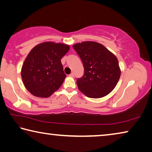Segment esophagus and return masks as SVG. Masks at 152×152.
Masks as SVG:
<instances>
[{"label": "esophagus", "instance_id": "obj_1", "mask_svg": "<svg viewBox=\"0 0 152 152\" xmlns=\"http://www.w3.org/2000/svg\"><path fill=\"white\" fill-rule=\"evenodd\" d=\"M70 77H74V73H71V74H70Z\"/></svg>", "mask_w": 152, "mask_h": 152}]
</instances>
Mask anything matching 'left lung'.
Instances as JSON below:
<instances>
[{
	"mask_svg": "<svg viewBox=\"0 0 152 152\" xmlns=\"http://www.w3.org/2000/svg\"><path fill=\"white\" fill-rule=\"evenodd\" d=\"M73 48L80 58L84 69V75L76 80L78 89L92 99L109 94L121 76L116 56L104 45L94 42L76 43Z\"/></svg>",
	"mask_w": 152,
	"mask_h": 152,
	"instance_id": "left-lung-1",
	"label": "left lung"
}]
</instances>
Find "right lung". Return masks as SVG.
<instances>
[{"label":"right lung","mask_w":152,"mask_h":152,"mask_svg":"<svg viewBox=\"0 0 152 152\" xmlns=\"http://www.w3.org/2000/svg\"><path fill=\"white\" fill-rule=\"evenodd\" d=\"M70 50L63 43L44 42L33 48L22 66L23 82L32 94L47 98L60 88L66 75L61 59Z\"/></svg>","instance_id":"obj_1"}]
</instances>
